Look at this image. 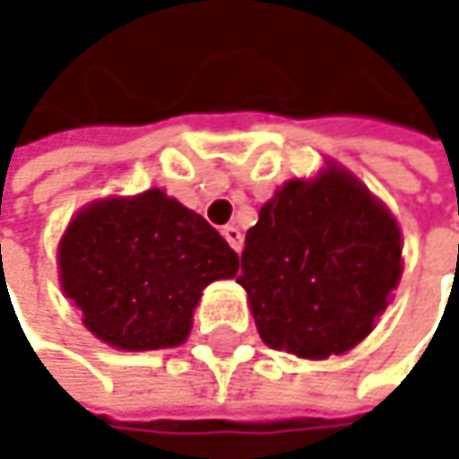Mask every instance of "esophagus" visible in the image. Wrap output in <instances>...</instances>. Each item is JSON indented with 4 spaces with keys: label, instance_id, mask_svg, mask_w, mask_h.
<instances>
[{
    "label": "esophagus",
    "instance_id": "obj_1",
    "mask_svg": "<svg viewBox=\"0 0 459 459\" xmlns=\"http://www.w3.org/2000/svg\"><path fill=\"white\" fill-rule=\"evenodd\" d=\"M223 236H226V241L230 244V249L241 252V244H244V236H241V230L236 229V226H226V229H223Z\"/></svg>",
    "mask_w": 459,
    "mask_h": 459
}]
</instances>
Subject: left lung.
Returning <instances> with one entry per match:
<instances>
[{"mask_svg":"<svg viewBox=\"0 0 459 459\" xmlns=\"http://www.w3.org/2000/svg\"><path fill=\"white\" fill-rule=\"evenodd\" d=\"M402 279V230L348 169L290 180L247 230L241 276L265 345L300 359L359 345Z\"/></svg>","mask_w":459,"mask_h":459,"instance_id":"left-lung-1","label":"left lung"}]
</instances>
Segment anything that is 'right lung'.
I'll return each mask as SVG.
<instances>
[{"label":"right lung","instance_id":"1","mask_svg":"<svg viewBox=\"0 0 459 459\" xmlns=\"http://www.w3.org/2000/svg\"><path fill=\"white\" fill-rule=\"evenodd\" d=\"M60 287L84 326L119 351L180 345L210 281L238 255L202 215L159 188L87 204L57 247Z\"/></svg>","mask_w":459,"mask_h":459}]
</instances>
